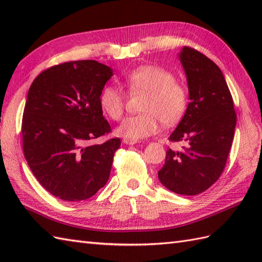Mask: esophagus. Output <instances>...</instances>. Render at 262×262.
<instances>
[{
    "mask_svg": "<svg viewBox=\"0 0 262 262\" xmlns=\"http://www.w3.org/2000/svg\"><path fill=\"white\" fill-rule=\"evenodd\" d=\"M122 142H124L126 145H135V144L138 143V141H136V140H129V138H124V140H122Z\"/></svg>",
    "mask_w": 262,
    "mask_h": 262,
    "instance_id": "esophagus-1",
    "label": "esophagus"
}]
</instances>
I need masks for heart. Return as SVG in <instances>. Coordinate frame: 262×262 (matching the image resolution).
I'll return each instance as SVG.
<instances>
[{"label": "heart", "instance_id": "1", "mask_svg": "<svg viewBox=\"0 0 262 262\" xmlns=\"http://www.w3.org/2000/svg\"><path fill=\"white\" fill-rule=\"evenodd\" d=\"M125 84L132 93L144 92L142 114L128 116L118 127V134L129 140H142L159 130V122L173 125L183 116L188 104L186 88L176 81L170 71L157 65H143L129 72ZM100 105L111 119L118 120L125 109V96L119 88L105 86L100 93Z\"/></svg>", "mask_w": 262, "mask_h": 262}]
</instances>
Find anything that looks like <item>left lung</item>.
Wrapping results in <instances>:
<instances>
[{
	"instance_id": "1",
	"label": "left lung",
	"mask_w": 262,
	"mask_h": 262,
	"mask_svg": "<svg viewBox=\"0 0 262 262\" xmlns=\"http://www.w3.org/2000/svg\"><path fill=\"white\" fill-rule=\"evenodd\" d=\"M179 58L190 102L169 140L187 145L181 151H166L158 176L169 190L194 196L207 190L224 171L236 114L224 75L213 60L190 47H183Z\"/></svg>"
}]
</instances>
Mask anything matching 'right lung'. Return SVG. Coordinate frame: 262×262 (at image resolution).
<instances>
[{"label":"right lung","mask_w":262,"mask_h":262,"mask_svg":"<svg viewBox=\"0 0 262 262\" xmlns=\"http://www.w3.org/2000/svg\"><path fill=\"white\" fill-rule=\"evenodd\" d=\"M113 70L97 60H74L41 72L29 89L22 117L25 158L39 183L65 202L92 197L107 183L118 137L109 134L100 93Z\"/></svg>","instance_id":"right-lung-1"}]
</instances>
